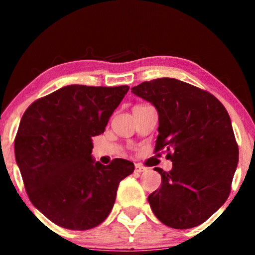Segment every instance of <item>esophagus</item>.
Here are the masks:
<instances>
[{
  "instance_id": "obj_1",
  "label": "esophagus",
  "mask_w": 255,
  "mask_h": 255,
  "mask_svg": "<svg viewBox=\"0 0 255 255\" xmlns=\"http://www.w3.org/2000/svg\"><path fill=\"white\" fill-rule=\"evenodd\" d=\"M146 170H147V167L143 166L141 164H136L135 165V172H137V173H141V172H145Z\"/></svg>"
}]
</instances>
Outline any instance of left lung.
Here are the masks:
<instances>
[{"instance_id":"1","label":"left lung","mask_w":255,"mask_h":255,"mask_svg":"<svg viewBox=\"0 0 255 255\" xmlns=\"http://www.w3.org/2000/svg\"><path fill=\"white\" fill-rule=\"evenodd\" d=\"M131 92L158 112L154 152L165 150L173 167H155L161 188L148 196L164 225L187 230L200 225L225 204L239 162L231 118L208 91L162 77L133 86Z\"/></svg>"}]
</instances>
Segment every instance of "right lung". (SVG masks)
I'll return each instance as SVG.
<instances>
[{"label":"right lung","instance_id":"obj_1","mask_svg":"<svg viewBox=\"0 0 255 255\" xmlns=\"http://www.w3.org/2000/svg\"><path fill=\"white\" fill-rule=\"evenodd\" d=\"M128 85H68L38 99L21 118L14 153L32 205L60 227L93 228L114 207L120 181L135 166L124 158L94 162L101 135Z\"/></svg>","mask_w":255,"mask_h":255}]
</instances>
